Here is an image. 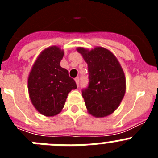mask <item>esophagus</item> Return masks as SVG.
I'll return each instance as SVG.
<instances>
[{"mask_svg":"<svg viewBox=\"0 0 158 158\" xmlns=\"http://www.w3.org/2000/svg\"><path fill=\"white\" fill-rule=\"evenodd\" d=\"M75 82H76L77 85H79V77H76L75 78Z\"/></svg>","mask_w":158,"mask_h":158,"instance_id":"1","label":"esophagus"}]
</instances>
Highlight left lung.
Here are the masks:
<instances>
[{"instance_id":"8db88e82","label":"left lung","mask_w":158,"mask_h":158,"mask_svg":"<svg viewBox=\"0 0 158 158\" xmlns=\"http://www.w3.org/2000/svg\"><path fill=\"white\" fill-rule=\"evenodd\" d=\"M88 64L89 85L82 91L88 112L96 118L110 115L126 93V77L115 54L108 49L77 47Z\"/></svg>"}]
</instances>
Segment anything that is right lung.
<instances>
[{
    "instance_id": "right-lung-1",
    "label": "right lung",
    "mask_w": 158,
    "mask_h": 158,
    "mask_svg": "<svg viewBox=\"0 0 158 158\" xmlns=\"http://www.w3.org/2000/svg\"><path fill=\"white\" fill-rule=\"evenodd\" d=\"M64 51L58 46L44 49L37 57L27 77L28 94L38 112L57 115L65 105L68 93L77 89L68 70L60 65Z\"/></svg>"
}]
</instances>
